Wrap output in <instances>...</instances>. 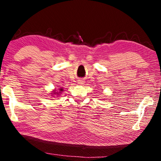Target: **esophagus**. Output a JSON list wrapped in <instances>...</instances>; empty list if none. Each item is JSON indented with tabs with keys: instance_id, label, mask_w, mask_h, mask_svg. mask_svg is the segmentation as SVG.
<instances>
[{
	"instance_id": "obj_1",
	"label": "esophagus",
	"mask_w": 161,
	"mask_h": 161,
	"mask_svg": "<svg viewBox=\"0 0 161 161\" xmlns=\"http://www.w3.org/2000/svg\"><path fill=\"white\" fill-rule=\"evenodd\" d=\"M78 83H79V84L82 85V84H84V83H85V81H83V80H79V81H78Z\"/></svg>"
}]
</instances>
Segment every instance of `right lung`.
<instances>
[{
    "mask_svg": "<svg viewBox=\"0 0 161 161\" xmlns=\"http://www.w3.org/2000/svg\"><path fill=\"white\" fill-rule=\"evenodd\" d=\"M60 92H62L63 91V89H62V88H60ZM58 93H59V92H54V93H53V94H54V95H56V94H57V95H58Z\"/></svg>",
    "mask_w": 161,
    "mask_h": 161,
    "instance_id": "add662e5",
    "label": "right lung"
}]
</instances>
